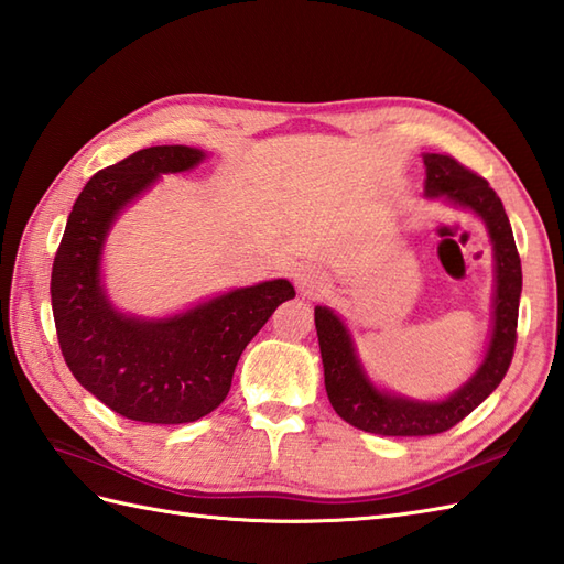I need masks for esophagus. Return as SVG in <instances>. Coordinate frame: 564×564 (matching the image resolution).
Segmentation results:
<instances>
[{"label": "esophagus", "mask_w": 564, "mask_h": 564, "mask_svg": "<svg viewBox=\"0 0 564 564\" xmlns=\"http://www.w3.org/2000/svg\"><path fill=\"white\" fill-rule=\"evenodd\" d=\"M325 282H328V280H325V274L321 270H316V268H304V270H299V274H296V286L306 296L321 294Z\"/></svg>", "instance_id": "34e87169"}]
</instances>
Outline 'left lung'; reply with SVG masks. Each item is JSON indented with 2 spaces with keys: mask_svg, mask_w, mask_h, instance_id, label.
Instances as JSON below:
<instances>
[{
  "mask_svg": "<svg viewBox=\"0 0 564 564\" xmlns=\"http://www.w3.org/2000/svg\"><path fill=\"white\" fill-rule=\"evenodd\" d=\"M427 197H446L482 217L495 250V314L492 340L485 361L454 395L442 403L391 395L373 386L361 369L352 337L330 308L316 306V330L330 405L357 430L383 436H427L452 430L490 395L511 365L517 347V321L521 296V258L511 234L502 199L482 176L466 169L452 154H424Z\"/></svg>",
  "mask_w": 564,
  "mask_h": 564,
  "instance_id": "obj_1",
  "label": "left lung"
}]
</instances>
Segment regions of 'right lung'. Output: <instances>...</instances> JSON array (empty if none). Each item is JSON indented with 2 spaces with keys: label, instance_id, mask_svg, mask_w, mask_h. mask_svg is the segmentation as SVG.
I'll list each match as a JSON object with an SVG mask.
<instances>
[{
  "label": "right lung",
  "instance_id": "obj_1",
  "mask_svg": "<svg viewBox=\"0 0 564 564\" xmlns=\"http://www.w3.org/2000/svg\"><path fill=\"white\" fill-rule=\"evenodd\" d=\"M193 147H149L84 185L53 262L50 296L62 357L86 391L149 424L195 422L217 410L246 345L296 292L286 280L241 286L164 321L122 316L101 286V250L120 209L161 173L197 166Z\"/></svg>",
  "mask_w": 564,
  "mask_h": 564
}]
</instances>
